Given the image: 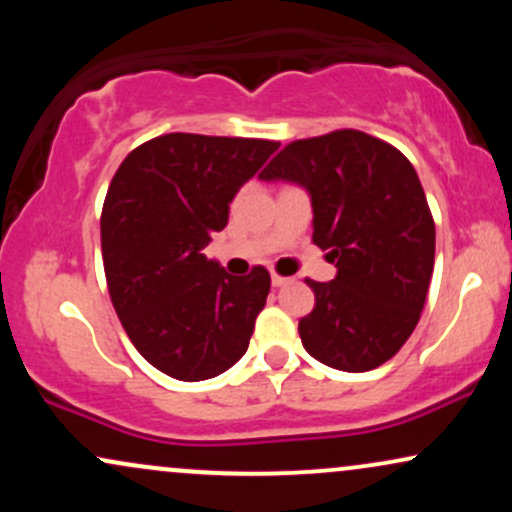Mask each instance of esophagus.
<instances>
[{"instance_id": "34e87169", "label": "esophagus", "mask_w": 512, "mask_h": 512, "mask_svg": "<svg viewBox=\"0 0 512 512\" xmlns=\"http://www.w3.org/2000/svg\"><path fill=\"white\" fill-rule=\"evenodd\" d=\"M289 281H291L289 276H281V274H276V272L272 274V284L274 286H284V284H289Z\"/></svg>"}]
</instances>
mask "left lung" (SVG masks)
Here are the masks:
<instances>
[{
	"label": "left lung",
	"instance_id": "obj_1",
	"mask_svg": "<svg viewBox=\"0 0 512 512\" xmlns=\"http://www.w3.org/2000/svg\"><path fill=\"white\" fill-rule=\"evenodd\" d=\"M262 180L303 185L313 199V243L337 276L305 279L315 308L298 322L310 356L366 373L402 349L424 310L436 223L402 151L358 129L286 144Z\"/></svg>",
	"mask_w": 512,
	"mask_h": 512
}]
</instances>
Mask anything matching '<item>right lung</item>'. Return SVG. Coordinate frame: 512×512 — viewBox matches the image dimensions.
<instances>
[{"instance_id":"add662e5","label":"right lung","mask_w":512,"mask_h":512,"mask_svg":"<svg viewBox=\"0 0 512 512\" xmlns=\"http://www.w3.org/2000/svg\"><path fill=\"white\" fill-rule=\"evenodd\" d=\"M279 142L173 132L120 163L101 214L110 301L151 366L185 383L214 378L248 351L269 272L231 276L202 255L228 204Z\"/></svg>"}]
</instances>
